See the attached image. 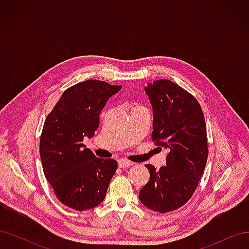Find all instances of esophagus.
Returning <instances> with one entry per match:
<instances>
[{"label":"esophagus","mask_w":249,"mask_h":249,"mask_svg":"<svg viewBox=\"0 0 249 249\" xmlns=\"http://www.w3.org/2000/svg\"><path fill=\"white\" fill-rule=\"evenodd\" d=\"M132 165H133L132 162L124 160V159L118 161V166H119L120 168H126V167H129V166H132Z\"/></svg>","instance_id":"esophagus-1"}]
</instances>
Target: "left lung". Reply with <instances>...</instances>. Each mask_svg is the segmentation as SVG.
Here are the masks:
<instances>
[{"label":"left lung","instance_id":"left-lung-1","mask_svg":"<svg viewBox=\"0 0 249 249\" xmlns=\"http://www.w3.org/2000/svg\"><path fill=\"white\" fill-rule=\"evenodd\" d=\"M145 92L153 106L152 139L166 148V166L150 164L149 180L139 192L150 210L167 213L184 206L196 189L208 159L205 116L199 103L169 80L148 83Z\"/></svg>","mask_w":249,"mask_h":249}]
</instances>
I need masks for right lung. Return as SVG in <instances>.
Here are the masks:
<instances>
[{
	"label": "right lung",
	"instance_id": "1",
	"mask_svg": "<svg viewBox=\"0 0 249 249\" xmlns=\"http://www.w3.org/2000/svg\"><path fill=\"white\" fill-rule=\"evenodd\" d=\"M122 87L97 80L78 83L65 90L44 122L39 143L43 172L69 208L89 210L106 197L117 162L96 158L83 140L94 136L105 105Z\"/></svg>",
	"mask_w": 249,
	"mask_h": 249
}]
</instances>
